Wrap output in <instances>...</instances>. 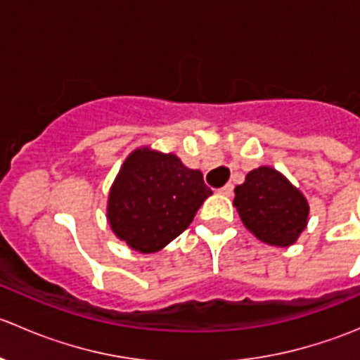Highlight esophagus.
Segmentation results:
<instances>
[{
	"label": "esophagus",
	"mask_w": 360,
	"mask_h": 360,
	"mask_svg": "<svg viewBox=\"0 0 360 360\" xmlns=\"http://www.w3.org/2000/svg\"><path fill=\"white\" fill-rule=\"evenodd\" d=\"M219 193H223V195H226V197H230V195L233 193V184H231V183L224 184V186L219 190Z\"/></svg>",
	"instance_id": "obj_1"
}]
</instances>
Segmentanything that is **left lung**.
Here are the masks:
<instances>
[{
  "mask_svg": "<svg viewBox=\"0 0 360 360\" xmlns=\"http://www.w3.org/2000/svg\"><path fill=\"white\" fill-rule=\"evenodd\" d=\"M233 205L245 228L264 244L288 248L307 228V200L271 167L250 170L245 183L235 188Z\"/></svg>",
  "mask_w": 360,
  "mask_h": 360,
  "instance_id": "left-lung-1",
  "label": "left lung"
}]
</instances>
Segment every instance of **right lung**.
I'll list each match as a JSON object with an SVG mask.
<instances>
[{
    "instance_id": "add662e5",
    "label": "right lung",
    "mask_w": 360,
    "mask_h": 360,
    "mask_svg": "<svg viewBox=\"0 0 360 360\" xmlns=\"http://www.w3.org/2000/svg\"><path fill=\"white\" fill-rule=\"evenodd\" d=\"M212 190L200 170L176 155L148 148L123 163L110 191L108 219L118 238L139 252H157L183 233Z\"/></svg>"
}]
</instances>
